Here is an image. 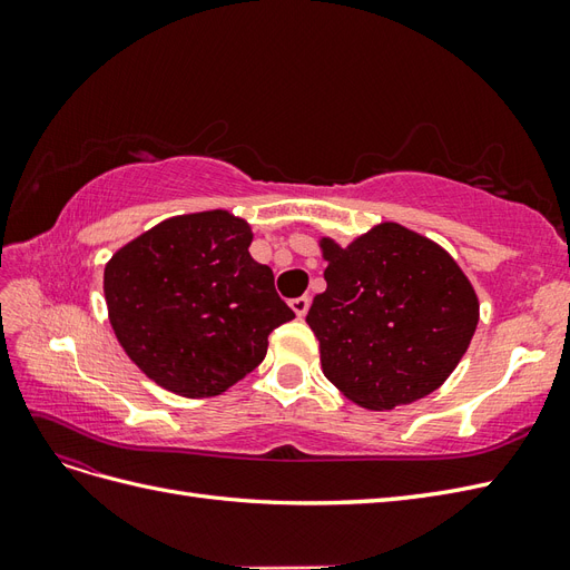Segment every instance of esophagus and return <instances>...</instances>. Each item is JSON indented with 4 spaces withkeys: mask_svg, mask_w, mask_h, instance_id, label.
Masks as SVG:
<instances>
[{
    "mask_svg": "<svg viewBox=\"0 0 570 570\" xmlns=\"http://www.w3.org/2000/svg\"><path fill=\"white\" fill-rule=\"evenodd\" d=\"M289 306H292V312L297 314V318H304L306 312H308V306H312V299H308V297H295V299L289 302Z\"/></svg>",
    "mask_w": 570,
    "mask_h": 570,
    "instance_id": "esophagus-1",
    "label": "esophagus"
}]
</instances>
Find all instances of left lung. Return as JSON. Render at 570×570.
I'll return each instance as SVG.
<instances>
[{"instance_id": "left-lung-1", "label": "left lung", "mask_w": 570, "mask_h": 570, "mask_svg": "<svg viewBox=\"0 0 570 570\" xmlns=\"http://www.w3.org/2000/svg\"><path fill=\"white\" fill-rule=\"evenodd\" d=\"M325 292L306 314L321 368L350 402L390 411L444 385L473 340L480 302L454 256L383 220L350 245L318 237Z\"/></svg>"}]
</instances>
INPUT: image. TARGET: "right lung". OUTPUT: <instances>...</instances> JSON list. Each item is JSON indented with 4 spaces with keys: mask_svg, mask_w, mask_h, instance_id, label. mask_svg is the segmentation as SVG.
<instances>
[{
    "mask_svg": "<svg viewBox=\"0 0 570 570\" xmlns=\"http://www.w3.org/2000/svg\"><path fill=\"white\" fill-rule=\"evenodd\" d=\"M252 239L245 218L214 209L166 218L109 258V323L149 381L187 400L223 394L295 318L273 271L252 258Z\"/></svg>",
    "mask_w": 570,
    "mask_h": 570,
    "instance_id": "1",
    "label": "right lung"
}]
</instances>
